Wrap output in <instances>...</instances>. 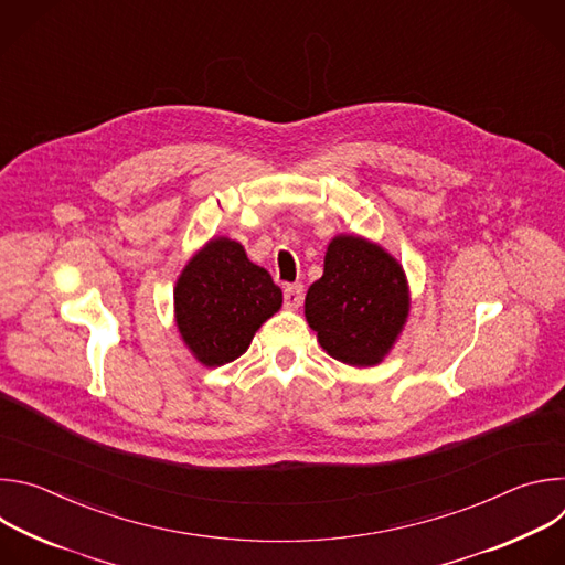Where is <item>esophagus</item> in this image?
<instances>
[{
	"label": "esophagus",
	"mask_w": 565,
	"mask_h": 565,
	"mask_svg": "<svg viewBox=\"0 0 565 565\" xmlns=\"http://www.w3.org/2000/svg\"><path fill=\"white\" fill-rule=\"evenodd\" d=\"M303 299V286L301 284H290L284 288V301L288 308H299Z\"/></svg>",
	"instance_id": "esophagus-1"
}]
</instances>
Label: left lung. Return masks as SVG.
Here are the masks:
<instances>
[{
    "mask_svg": "<svg viewBox=\"0 0 565 565\" xmlns=\"http://www.w3.org/2000/svg\"><path fill=\"white\" fill-rule=\"evenodd\" d=\"M409 308L405 268L375 241L353 234L329 241L324 275L303 301L319 347L351 366L380 364L405 331Z\"/></svg>",
    "mask_w": 565,
    "mask_h": 565,
    "instance_id": "obj_1",
    "label": "left lung"
}]
</instances>
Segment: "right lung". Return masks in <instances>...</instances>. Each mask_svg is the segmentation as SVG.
<instances>
[{"mask_svg": "<svg viewBox=\"0 0 565 565\" xmlns=\"http://www.w3.org/2000/svg\"><path fill=\"white\" fill-rule=\"evenodd\" d=\"M281 301V288L238 241L212 236L177 279L174 319L194 360L212 369L244 355Z\"/></svg>", "mask_w": 565, "mask_h": 565, "instance_id": "add662e5", "label": "right lung"}]
</instances>
